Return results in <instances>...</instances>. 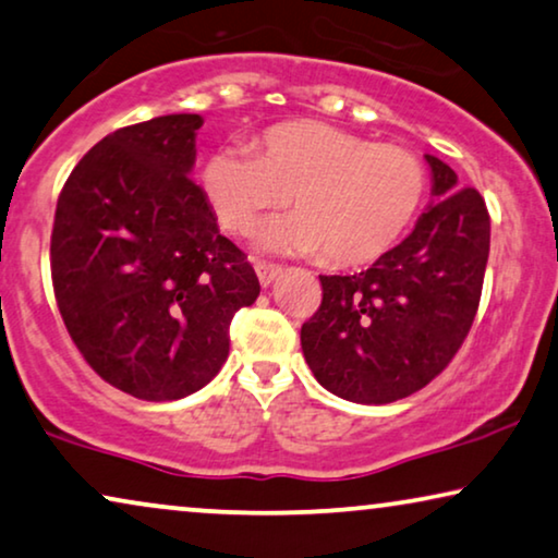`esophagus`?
Segmentation results:
<instances>
[{
  "instance_id": "obj_1",
  "label": "esophagus",
  "mask_w": 558,
  "mask_h": 558,
  "mask_svg": "<svg viewBox=\"0 0 558 558\" xmlns=\"http://www.w3.org/2000/svg\"><path fill=\"white\" fill-rule=\"evenodd\" d=\"M254 269H256V277H259L264 289L274 284V279H277L281 274V266L271 264V262H254Z\"/></svg>"
}]
</instances>
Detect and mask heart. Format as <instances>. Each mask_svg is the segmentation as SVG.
Masks as SVG:
<instances>
[{
    "mask_svg": "<svg viewBox=\"0 0 558 558\" xmlns=\"http://www.w3.org/2000/svg\"><path fill=\"white\" fill-rule=\"evenodd\" d=\"M425 166L395 143H369L342 128L294 120L264 131L254 156L226 148L206 160L204 191L226 231L246 236L266 214H294L262 231V246L362 266L398 244L425 196Z\"/></svg>",
    "mask_w": 558,
    "mask_h": 558,
    "instance_id": "heart-1",
    "label": "heart"
}]
</instances>
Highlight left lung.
I'll use <instances>...</instances> for the list:
<instances>
[{
    "instance_id": "8db88e82",
    "label": "left lung",
    "mask_w": 558,
    "mask_h": 558,
    "mask_svg": "<svg viewBox=\"0 0 558 558\" xmlns=\"http://www.w3.org/2000/svg\"><path fill=\"white\" fill-rule=\"evenodd\" d=\"M433 201L410 236L352 277H319L322 306L302 325V352L337 398L385 405L448 367L478 312L490 248L486 201L425 156Z\"/></svg>"
}]
</instances>
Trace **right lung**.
<instances>
[{
  "instance_id": "add662e5",
  "label": "right lung",
  "mask_w": 558,
  "mask_h": 558,
  "mask_svg": "<svg viewBox=\"0 0 558 558\" xmlns=\"http://www.w3.org/2000/svg\"><path fill=\"white\" fill-rule=\"evenodd\" d=\"M201 125L196 112H175L105 135L72 168L54 211L64 327L105 383L148 402L211 383L233 314L262 289L191 179Z\"/></svg>"
}]
</instances>
